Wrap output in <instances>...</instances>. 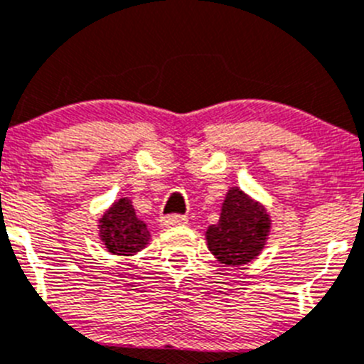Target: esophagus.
I'll use <instances>...</instances> for the list:
<instances>
[{
  "label": "esophagus",
  "instance_id": "esophagus-1",
  "mask_svg": "<svg viewBox=\"0 0 364 364\" xmlns=\"http://www.w3.org/2000/svg\"><path fill=\"white\" fill-rule=\"evenodd\" d=\"M186 218L185 215H179V214H172V215H165L161 219V225L166 228H172V227H179V225H185Z\"/></svg>",
  "mask_w": 364,
  "mask_h": 364
}]
</instances>
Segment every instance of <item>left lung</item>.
Listing matches in <instances>:
<instances>
[{
  "label": "left lung",
  "instance_id": "1",
  "mask_svg": "<svg viewBox=\"0 0 364 364\" xmlns=\"http://www.w3.org/2000/svg\"><path fill=\"white\" fill-rule=\"evenodd\" d=\"M268 232L270 218L264 206L234 186L223 203L218 225H210L206 230V243L221 263L241 267L261 254Z\"/></svg>",
  "mask_w": 364,
  "mask_h": 364
}]
</instances>
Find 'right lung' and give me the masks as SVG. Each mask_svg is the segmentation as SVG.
I'll use <instances>...</instances> for the list:
<instances>
[{"label": "right lung", "mask_w": 364, "mask_h": 364, "mask_svg": "<svg viewBox=\"0 0 364 364\" xmlns=\"http://www.w3.org/2000/svg\"><path fill=\"white\" fill-rule=\"evenodd\" d=\"M100 237L110 254L134 255L146 247L150 232L137 219L132 201L121 198L100 219Z\"/></svg>", "instance_id": "obj_1"}]
</instances>
